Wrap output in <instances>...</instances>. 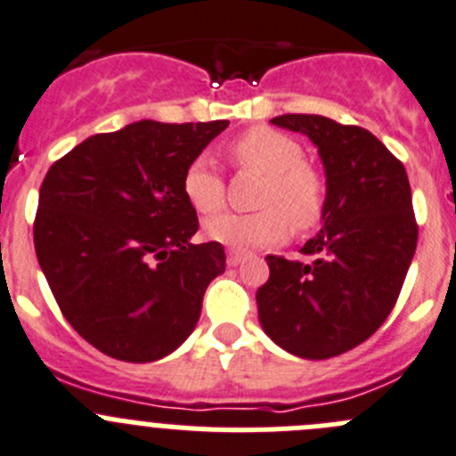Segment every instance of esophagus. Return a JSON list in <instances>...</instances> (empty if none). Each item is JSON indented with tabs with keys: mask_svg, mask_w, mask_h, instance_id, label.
Masks as SVG:
<instances>
[{
	"mask_svg": "<svg viewBox=\"0 0 456 456\" xmlns=\"http://www.w3.org/2000/svg\"><path fill=\"white\" fill-rule=\"evenodd\" d=\"M242 258H245V254L238 252V249H227V265H229V267L240 265Z\"/></svg>",
	"mask_w": 456,
	"mask_h": 456,
	"instance_id": "obj_1",
	"label": "esophagus"
}]
</instances>
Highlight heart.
I'll list each match as a JSON object with an SVG mask.
<instances>
[{"instance_id": "1", "label": "heart", "mask_w": 456, "mask_h": 456, "mask_svg": "<svg viewBox=\"0 0 456 456\" xmlns=\"http://www.w3.org/2000/svg\"><path fill=\"white\" fill-rule=\"evenodd\" d=\"M238 166L263 175L254 214H220L204 223L211 240L236 249L279 245L288 229L308 232L322 220L326 207V182L314 166L305 161L299 142L270 130L254 127L232 148ZM184 195L198 214H216L224 204V182L207 157H195L184 170ZM291 223L288 224L287 220Z\"/></svg>"}]
</instances>
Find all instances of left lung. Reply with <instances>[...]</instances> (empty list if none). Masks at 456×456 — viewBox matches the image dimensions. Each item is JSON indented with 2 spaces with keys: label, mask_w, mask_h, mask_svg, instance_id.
I'll use <instances>...</instances> for the list:
<instances>
[{
  "label": "left lung",
  "mask_w": 456,
  "mask_h": 456,
  "mask_svg": "<svg viewBox=\"0 0 456 456\" xmlns=\"http://www.w3.org/2000/svg\"><path fill=\"white\" fill-rule=\"evenodd\" d=\"M272 123L317 146L326 173L322 229L301 248L308 263L267 256L256 292L267 338L292 355L326 360L371 338L389 317L414 258L419 224L405 166L357 126L319 114Z\"/></svg>",
  "instance_id": "obj_1"
}]
</instances>
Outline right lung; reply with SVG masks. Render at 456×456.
Listing matches in <instances>:
<instances>
[{
	"label": "right lung",
	"instance_id": "add662e5",
	"mask_svg": "<svg viewBox=\"0 0 456 456\" xmlns=\"http://www.w3.org/2000/svg\"><path fill=\"white\" fill-rule=\"evenodd\" d=\"M229 121L130 123L55 161L40 186L33 242L76 333L123 362L175 351L224 272L220 242L193 245L184 170Z\"/></svg>",
	"mask_w": 456,
	"mask_h": 456
}]
</instances>
